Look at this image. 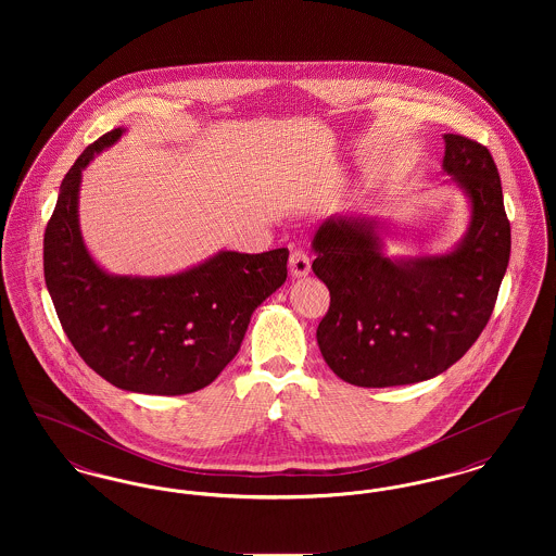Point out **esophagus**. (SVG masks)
Masks as SVG:
<instances>
[{
  "label": "esophagus",
  "mask_w": 556,
  "mask_h": 556,
  "mask_svg": "<svg viewBox=\"0 0 556 556\" xmlns=\"http://www.w3.org/2000/svg\"><path fill=\"white\" fill-rule=\"evenodd\" d=\"M290 273L293 277H304L311 273V258L304 250H293L290 254Z\"/></svg>",
  "instance_id": "34e87169"
}]
</instances>
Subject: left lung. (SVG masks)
<instances>
[{"label": "left lung", "instance_id": "obj_1", "mask_svg": "<svg viewBox=\"0 0 556 556\" xmlns=\"http://www.w3.org/2000/svg\"><path fill=\"white\" fill-rule=\"evenodd\" d=\"M444 170L469 193L471 225L446 256L392 261L375 223L325 220L313 270L331 302L317 342L329 369L361 388L431 379L476 344L492 317L510 256L501 175L485 146L446 132Z\"/></svg>", "mask_w": 556, "mask_h": 556}]
</instances>
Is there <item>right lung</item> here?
<instances>
[{"instance_id": "add662e5", "label": "right lung", "mask_w": 556, "mask_h": 556, "mask_svg": "<svg viewBox=\"0 0 556 556\" xmlns=\"http://www.w3.org/2000/svg\"><path fill=\"white\" fill-rule=\"evenodd\" d=\"M123 129L83 150L66 173L43 238V273L60 325L112 386L181 396L212 383L238 354L252 313L288 277V248L220 252L170 277H114L80 239V173Z\"/></svg>"}]
</instances>
